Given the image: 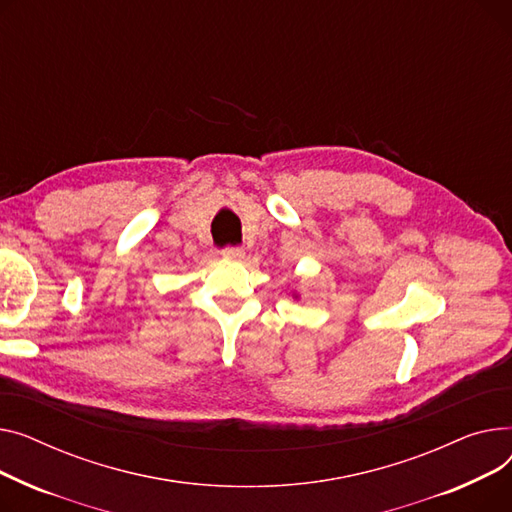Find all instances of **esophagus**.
<instances>
[{"mask_svg": "<svg viewBox=\"0 0 512 512\" xmlns=\"http://www.w3.org/2000/svg\"><path fill=\"white\" fill-rule=\"evenodd\" d=\"M244 254H246L244 248H225V250L221 252V256L227 258V260H242Z\"/></svg>", "mask_w": 512, "mask_h": 512, "instance_id": "1", "label": "esophagus"}]
</instances>
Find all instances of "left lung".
Returning a JSON list of instances; mask_svg holds the SVG:
<instances>
[{
    "label": "left lung",
    "instance_id": "left-lung-1",
    "mask_svg": "<svg viewBox=\"0 0 512 512\" xmlns=\"http://www.w3.org/2000/svg\"><path fill=\"white\" fill-rule=\"evenodd\" d=\"M297 297H299V295H297V293H293V299H297Z\"/></svg>",
    "mask_w": 512,
    "mask_h": 512
}]
</instances>
